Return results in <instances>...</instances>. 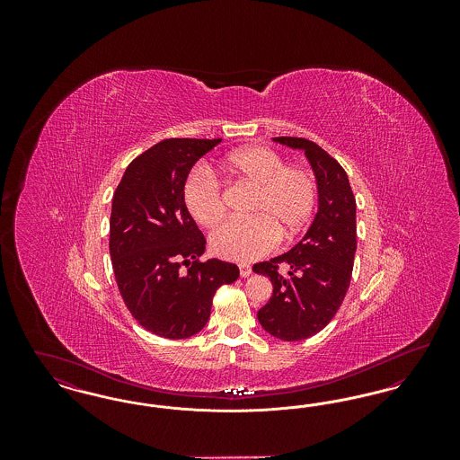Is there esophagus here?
<instances>
[{
  "mask_svg": "<svg viewBox=\"0 0 460 460\" xmlns=\"http://www.w3.org/2000/svg\"><path fill=\"white\" fill-rule=\"evenodd\" d=\"M252 274V267L248 263H240V276L241 278H248Z\"/></svg>",
  "mask_w": 460,
  "mask_h": 460,
  "instance_id": "esophagus-1",
  "label": "esophagus"
}]
</instances>
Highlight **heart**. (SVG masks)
<instances>
[{"instance_id": "heart-1", "label": "heart", "mask_w": 460, "mask_h": 460, "mask_svg": "<svg viewBox=\"0 0 460 460\" xmlns=\"http://www.w3.org/2000/svg\"><path fill=\"white\" fill-rule=\"evenodd\" d=\"M224 172L255 190L250 220H231L210 236V250L226 261L250 262L272 252L279 236L295 238L312 217L317 203V184L304 167L285 165V160L265 148L246 146L226 156ZM190 216L203 227H216L226 216L219 182L205 172L190 175L182 188Z\"/></svg>"}]
</instances>
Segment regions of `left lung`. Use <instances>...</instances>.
I'll list each match as a JSON object with an SVG mask.
<instances>
[{
    "mask_svg": "<svg viewBox=\"0 0 460 460\" xmlns=\"http://www.w3.org/2000/svg\"><path fill=\"white\" fill-rule=\"evenodd\" d=\"M274 141L305 152L317 179L319 210L304 240L285 255L253 265L274 288L257 317L269 334L300 341L328 326L349 291L357 250V203L349 175L319 145L288 136ZM281 262L288 265V277L279 274Z\"/></svg>",
    "mask_w": 460,
    "mask_h": 460,
    "instance_id": "8db88e82",
    "label": "left lung"
}]
</instances>
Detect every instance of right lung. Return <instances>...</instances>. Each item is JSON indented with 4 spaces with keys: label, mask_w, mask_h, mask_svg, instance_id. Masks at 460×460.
I'll use <instances>...</instances> for the list:
<instances>
[{
    "label": "right lung",
    "mask_w": 460,
    "mask_h": 460,
    "mask_svg": "<svg viewBox=\"0 0 460 460\" xmlns=\"http://www.w3.org/2000/svg\"><path fill=\"white\" fill-rule=\"evenodd\" d=\"M219 143L164 139L132 160L113 193L109 246L115 281L132 317L162 338L197 334L210 317L216 291L240 278L234 263L199 262L207 241L182 201L191 167Z\"/></svg>",
    "instance_id": "1"
}]
</instances>
